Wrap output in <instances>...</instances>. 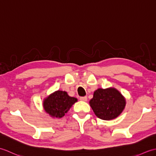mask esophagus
Listing matches in <instances>:
<instances>
[{"mask_svg": "<svg viewBox=\"0 0 156 156\" xmlns=\"http://www.w3.org/2000/svg\"><path fill=\"white\" fill-rule=\"evenodd\" d=\"M80 100L82 101H87V97H80Z\"/></svg>", "mask_w": 156, "mask_h": 156, "instance_id": "34e87169", "label": "esophagus"}]
</instances>
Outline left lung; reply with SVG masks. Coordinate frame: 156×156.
I'll return each mask as SVG.
<instances>
[{
    "instance_id": "left-lung-1",
    "label": "left lung",
    "mask_w": 156,
    "mask_h": 156,
    "mask_svg": "<svg viewBox=\"0 0 156 156\" xmlns=\"http://www.w3.org/2000/svg\"><path fill=\"white\" fill-rule=\"evenodd\" d=\"M89 103L97 117L102 120H111L122 112L126 101L116 88H98L94 91Z\"/></svg>"
}]
</instances>
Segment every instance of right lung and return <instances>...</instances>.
<instances>
[{"label":"right lung","instance_id":"add662e5","mask_svg":"<svg viewBox=\"0 0 156 156\" xmlns=\"http://www.w3.org/2000/svg\"><path fill=\"white\" fill-rule=\"evenodd\" d=\"M77 101V98L69 97L66 92L58 90L45 98L43 105L45 111L51 117L62 118Z\"/></svg>","mask_w":156,"mask_h":156}]
</instances>
